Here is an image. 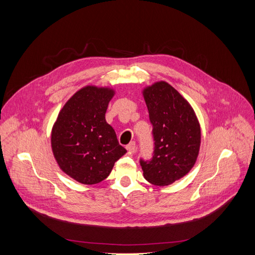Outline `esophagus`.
I'll return each mask as SVG.
<instances>
[{"instance_id": "34e87169", "label": "esophagus", "mask_w": 255, "mask_h": 255, "mask_svg": "<svg viewBox=\"0 0 255 255\" xmlns=\"http://www.w3.org/2000/svg\"><path fill=\"white\" fill-rule=\"evenodd\" d=\"M127 150H128L129 153H134V152L136 151V143H135V141L129 142V143L127 145Z\"/></svg>"}]
</instances>
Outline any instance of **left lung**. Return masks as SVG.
<instances>
[{
  "instance_id": "obj_1",
  "label": "left lung",
  "mask_w": 255,
  "mask_h": 255,
  "mask_svg": "<svg viewBox=\"0 0 255 255\" xmlns=\"http://www.w3.org/2000/svg\"><path fill=\"white\" fill-rule=\"evenodd\" d=\"M154 139L151 160L140 159L144 179L166 186L194 167L201 143V128L190 104L171 85L160 81L142 91Z\"/></svg>"
}]
</instances>
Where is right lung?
Here are the masks:
<instances>
[{
  "mask_svg": "<svg viewBox=\"0 0 255 255\" xmlns=\"http://www.w3.org/2000/svg\"><path fill=\"white\" fill-rule=\"evenodd\" d=\"M115 90L85 86L68 100L54 123L51 145L59 168L75 181L94 185L105 180L127 150L106 122Z\"/></svg>",
  "mask_w": 255,
  "mask_h": 255,
  "instance_id": "add662e5",
  "label": "right lung"
}]
</instances>
